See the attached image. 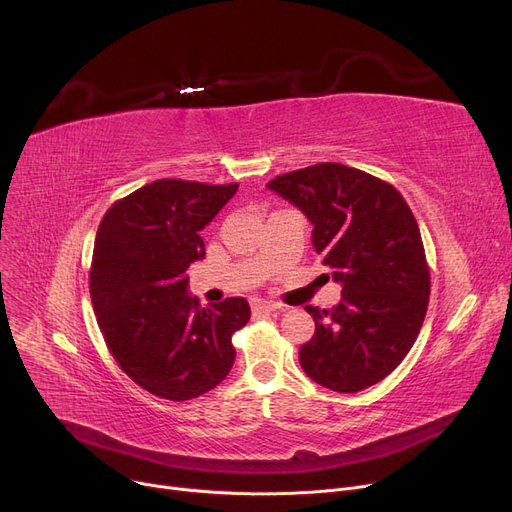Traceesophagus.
I'll list each match as a JSON object with an SVG mask.
<instances>
[{"label": "esophagus", "instance_id": "esophagus-1", "mask_svg": "<svg viewBox=\"0 0 512 512\" xmlns=\"http://www.w3.org/2000/svg\"><path fill=\"white\" fill-rule=\"evenodd\" d=\"M253 309L255 311H280L282 309V305L280 303H274V301H265V299H257V301H253Z\"/></svg>", "mask_w": 512, "mask_h": 512}]
</instances>
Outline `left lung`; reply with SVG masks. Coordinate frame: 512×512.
Masks as SVG:
<instances>
[{
	"instance_id": "8db88e82",
	"label": "left lung",
	"mask_w": 512,
	"mask_h": 512,
	"mask_svg": "<svg viewBox=\"0 0 512 512\" xmlns=\"http://www.w3.org/2000/svg\"><path fill=\"white\" fill-rule=\"evenodd\" d=\"M267 188L307 215L313 249L342 284L336 307H305L315 334L301 346V367L334 392L378 384L411 351L429 303L411 207L386 180L334 161L276 176Z\"/></svg>"
}]
</instances>
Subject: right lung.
<instances>
[{
	"label": "right lung",
	"instance_id": "add662e5",
	"mask_svg": "<svg viewBox=\"0 0 512 512\" xmlns=\"http://www.w3.org/2000/svg\"><path fill=\"white\" fill-rule=\"evenodd\" d=\"M236 188L155 180L99 224L89 274L99 330L120 369L159 398H197L232 369V334L247 326L249 303L232 297L203 309L186 292V270L205 257L199 232Z\"/></svg>",
	"mask_w": 512,
	"mask_h": 512
}]
</instances>
